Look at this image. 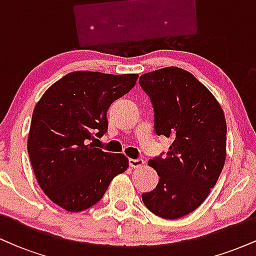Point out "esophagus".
Wrapping results in <instances>:
<instances>
[{
	"label": "esophagus",
	"instance_id": "34e87169",
	"mask_svg": "<svg viewBox=\"0 0 256 256\" xmlns=\"http://www.w3.org/2000/svg\"><path fill=\"white\" fill-rule=\"evenodd\" d=\"M144 165V160L143 158H130V166L132 168H140V167H142Z\"/></svg>",
	"mask_w": 256,
	"mask_h": 256
}]
</instances>
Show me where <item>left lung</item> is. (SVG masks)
<instances>
[{"label": "left lung", "instance_id": "1", "mask_svg": "<svg viewBox=\"0 0 256 256\" xmlns=\"http://www.w3.org/2000/svg\"><path fill=\"white\" fill-rule=\"evenodd\" d=\"M140 85L154 106L156 134L172 140L165 158L148 161L158 184L142 200L155 216L182 218L202 204L224 167V112L204 84L179 67L144 73Z\"/></svg>", "mask_w": 256, "mask_h": 256}]
</instances>
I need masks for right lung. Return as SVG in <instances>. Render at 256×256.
I'll return each instance as SVG.
<instances>
[{"instance_id": "1", "label": "right lung", "mask_w": 256, "mask_h": 256, "mask_svg": "<svg viewBox=\"0 0 256 256\" xmlns=\"http://www.w3.org/2000/svg\"><path fill=\"white\" fill-rule=\"evenodd\" d=\"M137 78L134 73L71 72L37 102L28 152L40 189L64 210L82 212L92 207L113 178L128 168L124 154L95 148L94 140L107 131L112 102L128 94Z\"/></svg>"}]
</instances>
